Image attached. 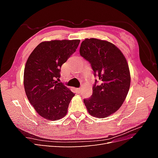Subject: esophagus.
Here are the masks:
<instances>
[{"label": "esophagus", "mask_w": 158, "mask_h": 158, "mask_svg": "<svg viewBox=\"0 0 158 158\" xmlns=\"http://www.w3.org/2000/svg\"><path fill=\"white\" fill-rule=\"evenodd\" d=\"M81 89H82V88H77V91H78V93H80V92H81Z\"/></svg>", "instance_id": "obj_1"}]
</instances>
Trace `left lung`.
Instances as JSON below:
<instances>
[{
    "label": "left lung",
    "mask_w": 158,
    "mask_h": 158,
    "mask_svg": "<svg viewBox=\"0 0 158 158\" xmlns=\"http://www.w3.org/2000/svg\"><path fill=\"white\" fill-rule=\"evenodd\" d=\"M80 54L102 81L98 85L95 80L92 96L84 99L85 106L93 117H109L121 107L130 88L131 74L125 56L112 43L95 38L82 42Z\"/></svg>",
    "instance_id": "left-lung-1"
}]
</instances>
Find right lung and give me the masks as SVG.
<instances>
[{
    "label": "right lung",
    "mask_w": 158,
    "mask_h": 158,
    "mask_svg": "<svg viewBox=\"0 0 158 158\" xmlns=\"http://www.w3.org/2000/svg\"><path fill=\"white\" fill-rule=\"evenodd\" d=\"M80 41H43L27 60L23 73L26 94L35 111L47 120H59L67 113L75 94L56 79L60 76L61 66L76 51Z\"/></svg>",
    "instance_id": "add662e5"
}]
</instances>
